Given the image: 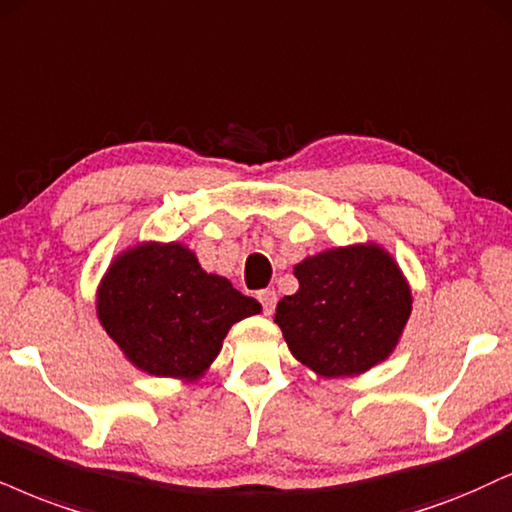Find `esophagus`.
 <instances>
[{
    "instance_id": "esophagus-1",
    "label": "esophagus",
    "mask_w": 512,
    "mask_h": 512,
    "mask_svg": "<svg viewBox=\"0 0 512 512\" xmlns=\"http://www.w3.org/2000/svg\"><path fill=\"white\" fill-rule=\"evenodd\" d=\"M258 301H261L263 306V313L270 315L275 311V304H277V294L273 289H263V292H258Z\"/></svg>"
}]
</instances>
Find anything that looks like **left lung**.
Wrapping results in <instances>:
<instances>
[{
	"mask_svg": "<svg viewBox=\"0 0 512 512\" xmlns=\"http://www.w3.org/2000/svg\"><path fill=\"white\" fill-rule=\"evenodd\" d=\"M299 292L275 308L289 351L315 375H361L396 349L410 287L380 244L337 246L294 266Z\"/></svg>",
	"mask_w": 512,
	"mask_h": 512,
	"instance_id": "left-lung-1",
	"label": "left lung"
}]
</instances>
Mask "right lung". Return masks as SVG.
Segmentation results:
<instances>
[{
  "instance_id": "obj_1",
  "label": "right lung",
  "mask_w": 512,
  "mask_h": 512,
  "mask_svg": "<svg viewBox=\"0 0 512 512\" xmlns=\"http://www.w3.org/2000/svg\"><path fill=\"white\" fill-rule=\"evenodd\" d=\"M261 313L178 242H144L111 263L97 292L99 323L125 358L149 375L197 380L242 318Z\"/></svg>"
}]
</instances>
